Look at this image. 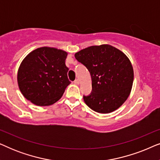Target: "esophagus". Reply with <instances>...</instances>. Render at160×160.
I'll use <instances>...</instances> for the list:
<instances>
[{
    "label": "esophagus",
    "instance_id": "1",
    "mask_svg": "<svg viewBox=\"0 0 160 160\" xmlns=\"http://www.w3.org/2000/svg\"><path fill=\"white\" fill-rule=\"evenodd\" d=\"M73 82H74V84H79V83H80L79 80L78 79H76Z\"/></svg>",
    "mask_w": 160,
    "mask_h": 160
}]
</instances>
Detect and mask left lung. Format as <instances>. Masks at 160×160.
<instances>
[{
    "mask_svg": "<svg viewBox=\"0 0 160 160\" xmlns=\"http://www.w3.org/2000/svg\"><path fill=\"white\" fill-rule=\"evenodd\" d=\"M88 69L92 92L84 100L92 110L108 113L125 102L132 89L134 73L130 60L123 52L108 44L92 46L75 54Z\"/></svg>",
    "mask_w": 160,
    "mask_h": 160,
    "instance_id": "1",
    "label": "left lung"
}]
</instances>
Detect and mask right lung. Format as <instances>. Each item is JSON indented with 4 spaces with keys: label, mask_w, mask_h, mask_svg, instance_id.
Wrapping results in <instances>:
<instances>
[{
    "label": "right lung",
    "mask_w": 160,
    "mask_h": 160,
    "mask_svg": "<svg viewBox=\"0 0 160 160\" xmlns=\"http://www.w3.org/2000/svg\"><path fill=\"white\" fill-rule=\"evenodd\" d=\"M68 53L52 47H41L22 62L17 82L26 99L39 106L52 105L60 99L71 82L65 65Z\"/></svg>",
    "instance_id": "obj_1"
}]
</instances>
